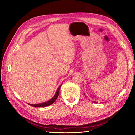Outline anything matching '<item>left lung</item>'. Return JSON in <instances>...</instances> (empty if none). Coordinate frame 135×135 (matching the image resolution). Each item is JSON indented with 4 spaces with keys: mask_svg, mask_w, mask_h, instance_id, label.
I'll return each mask as SVG.
<instances>
[{
    "mask_svg": "<svg viewBox=\"0 0 135 135\" xmlns=\"http://www.w3.org/2000/svg\"><path fill=\"white\" fill-rule=\"evenodd\" d=\"M93 103H96V102H95V101H93Z\"/></svg>",
    "mask_w": 135,
    "mask_h": 135,
    "instance_id": "1",
    "label": "left lung"
}]
</instances>
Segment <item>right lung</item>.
Returning a JSON list of instances; mask_svg holds the SVG:
<instances>
[{"instance_id": "obj_1", "label": "right lung", "mask_w": 135, "mask_h": 135, "mask_svg": "<svg viewBox=\"0 0 135 135\" xmlns=\"http://www.w3.org/2000/svg\"><path fill=\"white\" fill-rule=\"evenodd\" d=\"M61 85H62V84H61ZM61 85H60L59 87L58 88L57 90V92L55 94V95L54 96V97L52 98V99L50 100H49L48 101H47V102H45V103H41V104H35V105L29 104V105L32 106V107H47V106H49V105L52 104L56 100V99H57L58 96L59 95V90H60V88L61 86Z\"/></svg>"}]
</instances>
